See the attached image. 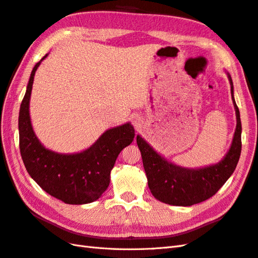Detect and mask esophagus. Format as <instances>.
I'll list each match as a JSON object with an SVG mask.
<instances>
[{
    "mask_svg": "<svg viewBox=\"0 0 258 258\" xmlns=\"http://www.w3.org/2000/svg\"><path fill=\"white\" fill-rule=\"evenodd\" d=\"M133 124H134V126H135L136 128H138V127L141 126V121L138 120L137 117H134V118H133Z\"/></svg>",
    "mask_w": 258,
    "mask_h": 258,
    "instance_id": "34e87169",
    "label": "esophagus"
}]
</instances>
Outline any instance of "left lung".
Here are the masks:
<instances>
[{
    "mask_svg": "<svg viewBox=\"0 0 258 258\" xmlns=\"http://www.w3.org/2000/svg\"><path fill=\"white\" fill-rule=\"evenodd\" d=\"M228 77L236 114V128L228 154L220 162L201 169L175 166L137 135L136 142L142 154L148 186L158 201L174 206H192L214 196L234 172L241 155L242 125L240 111L233 97L232 79L229 74Z\"/></svg>",
    "mask_w": 258,
    "mask_h": 258,
    "instance_id": "left-lung-1",
    "label": "left lung"
}]
</instances>
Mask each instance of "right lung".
Wrapping results in <instances>:
<instances>
[{
	"mask_svg": "<svg viewBox=\"0 0 258 258\" xmlns=\"http://www.w3.org/2000/svg\"><path fill=\"white\" fill-rule=\"evenodd\" d=\"M45 54L32 69L18 117L19 149L27 172L39 186L57 200L71 205L98 200L108 188L110 172L118 154L133 142L130 123L110 128L91 147L82 153L65 155L44 148L32 130L29 100L34 77Z\"/></svg>",
	"mask_w": 258,
	"mask_h": 258,
	"instance_id": "1",
	"label": "right lung"
}]
</instances>
